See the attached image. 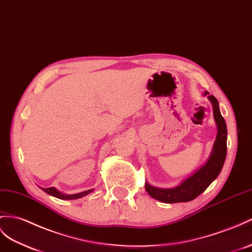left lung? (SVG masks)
Listing matches in <instances>:
<instances>
[{"label":"left lung","instance_id":"8db88e82","mask_svg":"<svg viewBox=\"0 0 252 252\" xmlns=\"http://www.w3.org/2000/svg\"><path fill=\"white\" fill-rule=\"evenodd\" d=\"M202 94L208 96L212 103L214 120L217 126L216 139L213 145L210 157L203 165L200 166L189 177L185 178L175 188H156L146 181L147 192L158 201L164 203L191 201L209 188L210 184L219 176L222 169L225 156H227V126H225V121L220 114L217 99L208 92H204Z\"/></svg>","mask_w":252,"mask_h":252}]
</instances>
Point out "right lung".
Segmentation results:
<instances>
[{"instance_id":"add662e5","label":"right lung","mask_w":252,"mask_h":252,"mask_svg":"<svg viewBox=\"0 0 252 252\" xmlns=\"http://www.w3.org/2000/svg\"><path fill=\"white\" fill-rule=\"evenodd\" d=\"M44 192H47L48 195L53 196L55 198H59V199H63V200H74V199H79L82 198L84 196H87L88 193L92 192L94 189H88L85 191H82L79 193H73V195H66V193H63L62 191H60L59 189H56L55 188H48V189H43L40 188Z\"/></svg>"}]
</instances>
